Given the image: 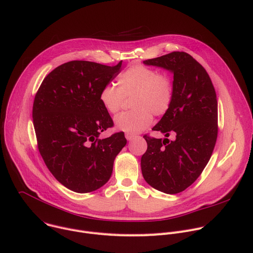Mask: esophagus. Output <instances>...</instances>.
Segmentation results:
<instances>
[{"mask_svg":"<svg viewBox=\"0 0 253 253\" xmlns=\"http://www.w3.org/2000/svg\"><path fill=\"white\" fill-rule=\"evenodd\" d=\"M125 137H126L127 140L130 141V140H132V139L134 138L135 135H134V134H131V133H126V134H125Z\"/></svg>","mask_w":253,"mask_h":253,"instance_id":"1","label":"esophagus"}]
</instances>
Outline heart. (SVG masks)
Returning <instances> with one entry per match:
<instances>
[{"label":"heart","mask_w":253,"mask_h":253,"mask_svg":"<svg viewBox=\"0 0 253 253\" xmlns=\"http://www.w3.org/2000/svg\"><path fill=\"white\" fill-rule=\"evenodd\" d=\"M118 87L105 85L100 93V103L109 114H117L124 98L131 99L129 112L115 118L117 129L127 133H137L147 128L152 122V114L160 116L169 109L173 86L166 74H157L153 68L141 64L133 65L122 73L117 81Z\"/></svg>","instance_id":"1"}]
</instances>
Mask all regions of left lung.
<instances>
[{"instance_id": "1", "label": "left lung", "mask_w": 253, "mask_h": 253, "mask_svg": "<svg viewBox=\"0 0 253 253\" xmlns=\"http://www.w3.org/2000/svg\"><path fill=\"white\" fill-rule=\"evenodd\" d=\"M173 75L169 109L152 128L167 138L144 135L147 150L141 170L148 185L166 194L185 191L209 163L218 135V104L205 68L186 52L174 51L143 61ZM174 137L169 141L167 137Z\"/></svg>"}]
</instances>
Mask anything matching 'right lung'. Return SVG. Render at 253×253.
Wrapping results in <instances>:
<instances>
[{
	"label": "right lung",
	"mask_w": 253,
	"mask_h": 253,
	"mask_svg": "<svg viewBox=\"0 0 253 253\" xmlns=\"http://www.w3.org/2000/svg\"><path fill=\"white\" fill-rule=\"evenodd\" d=\"M115 66L73 60L45 78L33 103L39 152L53 176L68 190L89 193L110 179L114 160L126 145L123 132L100 139L113 126L100 93L120 73Z\"/></svg>",
	"instance_id": "1"
}]
</instances>
